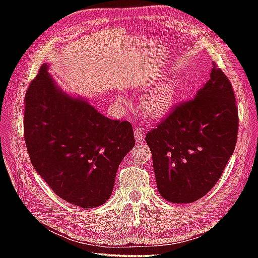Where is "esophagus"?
I'll use <instances>...</instances> for the list:
<instances>
[{
  "instance_id": "esophagus-1",
  "label": "esophagus",
  "mask_w": 258,
  "mask_h": 258,
  "mask_svg": "<svg viewBox=\"0 0 258 258\" xmlns=\"http://www.w3.org/2000/svg\"><path fill=\"white\" fill-rule=\"evenodd\" d=\"M134 136H135L136 143H138V144L143 143V141H144V132L140 127H138V126H136V127L134 128Z\"/></svg>"
}]
</instances>
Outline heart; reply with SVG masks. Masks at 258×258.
I'll list each match as a JSON object with an SVG mask.
<instances>
[{
	"label": "heart",
	"mask_w": 258,
	"mask_h": 258,
	"mask_svg": "<svg viewBox=\"0 0 258 258\" xmlns=\"http://www.w3.org/2000/svg\"><path fill=\"white\" fill-rule=\"evenodd\" d=\"M178 96V82L175 78L164 80L152 86L141 98L142 112L149 118L161 119L171 113ZM117 100L123 102L124 97Z\"/></svg>",
	"instance_id": "b5f03b06"
}]
</instances>
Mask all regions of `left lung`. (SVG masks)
<instances>
[{
    "label": "left lung",
    "instance_id": "obj_1",
    "mask_svg": "<svg viewBox=\"0 0 258 258\" xmlns=\"http://www.w3.org/2000/svg\"><path fill=\"white\" fill-rule=\"evenodd\" d=\"M233 87L213 64L204 86L146 135L158 193L176 204L193 203L220 179L237 141Z\"/></svg>",
    "mask_w": 258,
    "mask_h": 258
}]
</instances>
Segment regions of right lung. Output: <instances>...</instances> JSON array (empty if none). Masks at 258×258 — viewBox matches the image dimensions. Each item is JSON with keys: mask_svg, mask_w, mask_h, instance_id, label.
Here are the masks:
<instances>
[{"mask_svg": "<svg viewBox=\"0 0 258 258\" xmlns=\"http://www.w3.org/2000/svg\"><path fill=\"white\" fill-rule=\"evenodd\" d=\"M43 64L25 95L24 138L32 165L57 196L82 208L104 204L118 165L135 145L132 125L104 116L65 92Z\"/></svg>", "mask_w": 258, "mask_h": 258, "instance_id": "1", "label": "right lung"}]
</instances>
